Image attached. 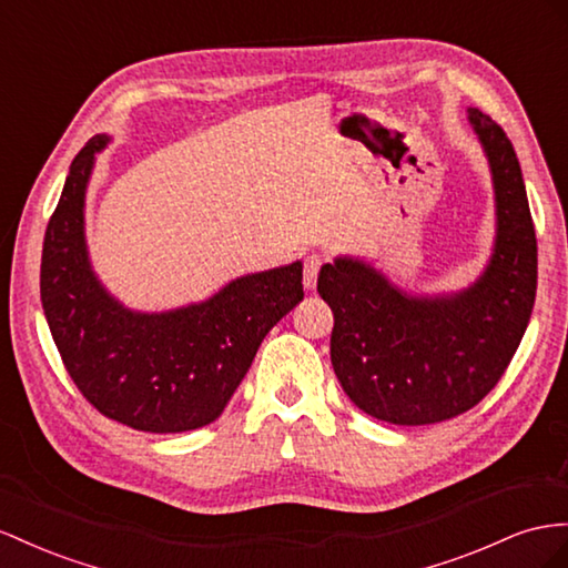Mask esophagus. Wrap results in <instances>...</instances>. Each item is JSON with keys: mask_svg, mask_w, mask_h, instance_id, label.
I'll use <instances>...</instances> for the list:
<instances>
[{"mask_svg": "<svg viewBox=\"0 0 568 568\" xmlns=\"http://www.w3.org/2000/svg\"><path fill=\"white\" fill-rule=\"evenodd\" d=\"M322 265H325V257L317 255V253L305 257V263H303V286H305V288H313V286H315L317 272H320Z\"/></svg>", "mask_w": 568, "mask_h": 568, "instance_id": "esophagus-1", "label": "esophagus"}]
</instances>
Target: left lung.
Instances as JSON below:
<instances>
[{
  "label": "left lung",
  "mask_w": 568,
  "mask_h": 568,
  "mask_svg": "<svg viewBox=\"0 0 568 568\" xmlns=\"http://www.w3.org/2000/svg\"><path fill=\"white\" fill-rule=\"evenodd\" d=\"M493 166L497 243L483 277L449 298H408L358 260L317 277L334 313L332 365L367 416L433 425L495 389L524 339L538 288V241L514 145L497 121L468 110Z\"/></svg>",
  "instance_id": "8db88e82"
}]
</instances>
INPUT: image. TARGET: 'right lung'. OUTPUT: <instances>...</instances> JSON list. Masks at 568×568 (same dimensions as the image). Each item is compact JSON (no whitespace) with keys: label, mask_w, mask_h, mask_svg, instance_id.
<instances>
[{"label":"right lung","mask_w":568,"mask_h":568,"mask_svg":"<svg viewBox=\"0 0 568 568\" xmlns=\"http://www.w3.org/2000/svg\"><path fill=\"white\" fill-rule=\"evenodd\" d=\"M95 135L73 158L44 232L40 298L52 339L85 402L143 433H186L222 416L265 334L303 298L301 263L248 274L201 305L131 313L90 272L83 197Z\"/></svg>","instance_id":"right-lung-1"}]
</instances>
